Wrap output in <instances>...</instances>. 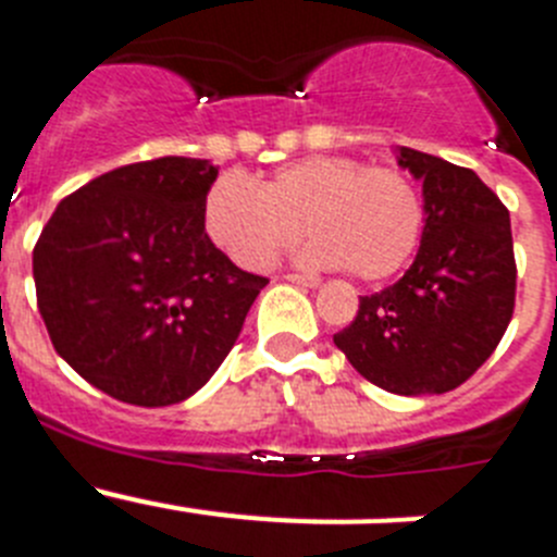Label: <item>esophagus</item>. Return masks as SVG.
<instances>
[{"mask_svg": "<svg viewBox=\"0 0 557 557\" xmlns=\"http://www.w3.org/2000/svg\"><path fill=\"white\" fill-rule=\"evenodd\" d=\"M284 278L293 284H301V287H318V284H321V278H314V275H304V273H287Z\"/></svg>", "mask_w": 557, "mask_h": 557, "instance_id": "1", "label": "esophagus"}]
</instances>
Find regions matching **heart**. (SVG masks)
Returning a JSON list of instances; mask_svg holds the SVG:
<instances>
[{
  "mask_svg": "<svg viewBox=\"0 0 557 557\" xmlns=\"http://www.w3.org/2000/svg\"><path fill=\"white\" fill-rule=\"evenodd\" d=\"M211 243L239 268L262 270L304 231L312 268H343L379 282L410 262L424 234V198L398 166H368L346 156H307L256 186L223 172L203 200Z\"/></svg>",
  "mask_w": 557,
  "mask_h": 557,
  "instance_id": "obj_1",
  "label": "heart"
}]
</instances>
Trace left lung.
<instances>
[{
	"instance_id": "1",
	"label": "left lung",
	"mask_w": 557,
	"mask_h": 557,
	"mask_svg": "<svg viewBox=\"0 0 557 557\" xmlns=\"http://www.w3.org/2000/svg\"><path fill=\"white\" fill-rule=\"evenodd\" d=\"M398 164L424 181L421 248L396 284L359 298L334 346L382 391L446 393L474 376L513 318L510 214L466 166L410 147Z\"/></svg>"
}]
</instances>
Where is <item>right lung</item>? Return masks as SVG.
<instances>
[{"mask_svg":"<svg viewBox=\"0 0 557 557\" xmlns=\"http://www.w3.org/2000/svg\"><path fill=\"white\" fill-rule=\"evenodd\" d=\"M214 178L218 166L184 156L116 166L66 195L33 248L55 351L127 405H178L200 391L268 284L206 234Z\"/></svg>","mask_w":557,"mask_h":557,"instance_id":"1","label":"right lung"}]
</instances>
